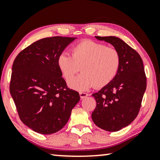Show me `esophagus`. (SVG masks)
<instances>
[{"label": "esophagus", "mask_w": 160, "mask_h": 160, "mask_svg": "<svg viewBox=\"0 0 160 160\" xmlns=\"http://www.w3.org/2000/svg\"><path fill=\"white\" fill-rule=\"evenodd\" d=\"M79 95H80L81 99H84V98L88 96V94L86 92H79Z\"/></svg>", "instance_id": "34e87169"}]
</instances>
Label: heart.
Segmentation results:
<instances>
[{
	"label": "heart",
	"mask_w": 160,
	"mask_h": 160,
	"mask_svg": "<svg viewBox=\"0 0 160 160\" xmlns=\"http://www.w3.org/2000/svg\"><path fill=\"white\" fill-rule=\"evenodd\" d=\"M120 64L121 58L117 49L90 40L73 46L71 56L62 53L58 58V66L66 80L82 68L83 73L68 82L69 86L77 90H87L94 85L97 88L107 86L117 76Z\"/></svg>",
	"instance_id": "b5f03b06"
}]
</instances>
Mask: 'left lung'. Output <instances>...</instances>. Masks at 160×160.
I'll return each mask as SVG.
<instances>
[{
  "instance_id": "left-lung-1",
  "label": "left lung",
  "mask_w": 160,
  "mask_h": 160,
  "mask_svg": "<svg viewBox=\"0 0 160 160\" xmlns=\"http://www.w3.org/2000/svg\"><path fill=\"white\" fill-rule=\"evenodd\" d=\"M113 45L119 52L121 64L110 84L92 94L96 100L92 119L98 128L109 132L129 125L138 114L146 89L143 60L132 47L115 36H95Z\"/></svg>"
}]
</instances>
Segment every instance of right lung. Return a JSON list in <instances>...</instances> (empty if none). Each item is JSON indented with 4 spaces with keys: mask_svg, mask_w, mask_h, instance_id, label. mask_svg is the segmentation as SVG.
Here are the masks:
<instances>
[{
    "mask_svg": "<svg viewBox=\"0 0 160 160\" xmlns=\"http://www.w3.org/2000/svg\"><path fill=\"white\" fill-rule=\"evenodd\" d=\"M76 38L54 36L32 43L13 63L10 93L21 121L43 135L60 130L78 103V92L67 87L58 58Z\"/></svg>",
    "mask_w": 160,
    "mask_h": 160,
    "instance_id": "right-lung-1",
    "label": "right lung"
}]
</instances>
